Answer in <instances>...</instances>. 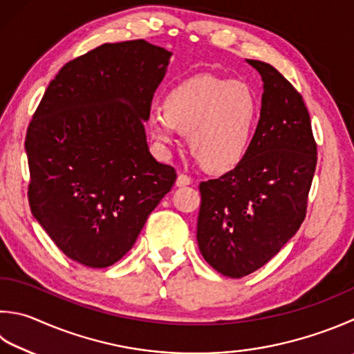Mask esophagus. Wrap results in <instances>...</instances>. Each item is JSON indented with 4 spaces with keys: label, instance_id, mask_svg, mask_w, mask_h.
Instances as JSON below:
<instances>
[{
    "label": "esophagus",
    "instance_id": "34e87169",
    "mask_svg": "<svg viewBox=\"0 0 354 354\" xmlns=\"http://www.w3.org/2000/svg\"><path fill=\"white\" fill-rule=\"evenodd\" d=\"M177 186H186V185H191L192 183V180H191V177L189 176H186V174H178L177 176Z\"/></svg>",
    "mask_w": 354,
    "mask_h": 354
}]
</instances>
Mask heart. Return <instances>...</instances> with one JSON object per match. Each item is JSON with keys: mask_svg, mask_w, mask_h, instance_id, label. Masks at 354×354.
Masks as SVG:
<instances>
[{"mask_svg": "<svg viewBox=\"0 0 354 354\" xmlns=\"http://www.w3.org/2000/svg\"><path fill=\"white\" fill-rule=\"evenodd\" d=\"M259 115V97L248 83L197 75L176 86L165 108L154 106L148 122L163 148L177 142L180 131L186 132L192 152L206 168L228 171L248 154Z\"/></svg>", "mask_w": 354, "mask_h": 354, "instance_id": "1", "label": "heart"}]
</instances>
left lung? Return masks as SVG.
I'll list each match as a JSON object with an SVG mask.
<instances>
[{"label": "left lung", "mask_w": 354, "mask_h": 354, "mask_svg": "<svg viewBox=\"0 0 354 354\" xmlns=\"http://www.w3.org/2000/svg\"><path fill=\"white\" fill-rule=\"evenodd\" d=\"M246 62L263 82L254 140L234 169L198 186V250L231 279L263 266L301 228L317 163L302 95L271 64Z\"/></svg>", "instance_id": "8db88e82"}]
</instances>
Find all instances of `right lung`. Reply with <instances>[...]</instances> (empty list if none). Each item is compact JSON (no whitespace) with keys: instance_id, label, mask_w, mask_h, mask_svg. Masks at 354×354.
<instances>
[{"instance_id":"1","label":"right lung","mask_w":354,"mask_h":354,"mask_svg":"<svg viewBox=\"0 0 354 354\" xmlns=\"http://www.w3.org/2000/svg\"><path fill=\"white\" fill-rule=\"evenodd\" d=\"M169 57L145 39L98 46L59 69L29 123L32 214L89 268L132 248L177 178L151 156L143 126Z\"/></svg>"}]
</instances>
